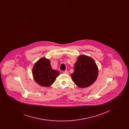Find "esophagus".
<instances>
[{"label": "esophagus", "instance_id": "34e87169", "mask_svg": "<svg viewBox=\"0 0 129 129\" xmlns=\"http://www.w3.org/2000/svg\"><path fill=\"white\" fill-rule=\"evenodd\" d=\"M63 73L65 74H69V72H68V71H64L63 72Z\"/></svg>", "mask_w": 129, "mask_h": 129}]
</instances>
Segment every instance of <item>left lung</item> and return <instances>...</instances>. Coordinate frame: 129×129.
I'll return each instance as SVG.
<instances>
[{
  "instance_id": "left-lung-1",
  "label": "left lung",
  "mask_w": 129,
  "mask_h": 129,
  "mask_svg": "<svg viewBox=\"0 0 129 129\" xmlns=\"http://www.w3.org/2000/svg\"><path fill=\"white\" fill-rule=\"evenodd\" d=\"M98 69L93 59L90 56L81 55L74 65L71 74L74 83L81 88L91 86L97 79Z\"/></svg>"
}]
</instances>
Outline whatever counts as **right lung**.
I'll list each match as a JSON object with an SVG mask.
<instances>
[{"label":"right lung","instance_id":"right-lung-1","mask_svg":"<svg viewBox=\"0 0 129 129\" xmlns=\"http://www.w3.org/2000/svg\"><path fill=\"white\" fill-rule=\"evenodd\" d=\"M32 74L39 85L48 87L55 82L59 73L52 68L49 59L43 57L34 65Z\"/></svg>","mask_w":129,"mask_h":129}]
</instances>
